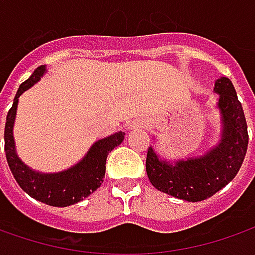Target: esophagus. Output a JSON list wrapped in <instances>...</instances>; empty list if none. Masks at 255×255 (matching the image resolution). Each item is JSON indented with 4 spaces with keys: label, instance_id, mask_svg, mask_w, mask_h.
Masks as SVG:
<instances>
[{
    "label": "esophagus",
    "instance_id": "obj_1",
    "mask_svg": "<svg viewBox=\"0 0 255 255\" xmlns=\"http://www.w3.org/2000/svg\"><path fill=\"white\" fill-rule=\"evenodd\" d=\"M140 128H143V123L139 121H133L129 123V129H140Z\"/></svg>",
    "mask_w": 255,
    "mask_h": 255
}]
</instances>
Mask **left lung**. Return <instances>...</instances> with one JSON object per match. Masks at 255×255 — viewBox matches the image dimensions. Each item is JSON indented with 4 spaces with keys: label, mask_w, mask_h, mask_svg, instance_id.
<instances>
[{
    "label": "left lung",
    "mask_w": 255,
    "mask_h": 255,
    "mask_svg": "<svg viewBox=\"0 0 255 255\" xmlns=\"http://www.w3.org/2000/svg\"><path fill=\"white\" fill-rule=\"evenodd\" d=\"M219 95L221 139L204 156L170 163L149 147L146 157L147 177L157 190L187 201H201L229 184L240 170L247 152L249 134L241 103L231 81L226 76L214 84Z\"/></svg>",
    "instance_id": "left-lung-1"
}]
</instances>
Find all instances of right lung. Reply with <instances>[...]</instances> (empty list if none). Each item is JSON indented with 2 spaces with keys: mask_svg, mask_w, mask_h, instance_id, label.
<instances>
[{
  "mask_svg": "<svg viewBox=\"0 0 255 255\" xmlns=\"http://www.w3.org/2000/svg\"><path fill=\"white\" fill-rule=\"evenodd\" d=\"M46 66L41 65L36 68L31 78L21 84L18 92L15 95L12 108L8 111L6 123H5V154L8 166L14 174L15 180L19 187L28 193L35 200H39L55 206V207H66L84 200L91 193L96 190L102 184L105 177V164L106 157L116 146L123 142L125 133L118 132L101 139L93 144L86 153L84 159L76 163L71 169L59 173H39L29 169L24 162L18 157L15 152L14 142V122L18 106V98L36 84L41 76L45 74Z\"/></svg>",
  "mask_w": 255,
  "mask_h": 255,
  "instance_id": "obj_1",
  "label": "right lung"
}]
</instances>
